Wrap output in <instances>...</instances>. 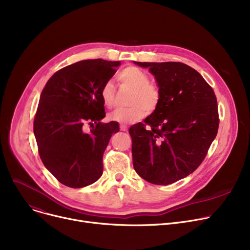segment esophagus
I'll use <instances>...</instances> for the list:
<instances>
[{
    "label": "esophagus",
    "mask_w": 250,
    "mask_h": 250,
    "mask_svg": "<svg viewBox=\"0 0 250 250\" xmlns=\"http://www.w3.org/2000/svg\"><path fill=\"white\" fill-rule=\"evenodd\" d=\"M121 130H123V132H126V130H127V125H121Z\"/></svg>",
    "instance_id": "1"
}]
</instances>
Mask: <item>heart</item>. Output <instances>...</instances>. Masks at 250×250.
Listing matches in <instances>:
<instances>
[{
    "mask_svg": "<svg viewBox=\"0 0 250 250\" xmlns=\"http://www.w3.org/2000/svg\"><path fill=\"white\" fill-rule=\"evenodd\" d=\"M117 79L122 84L134 89V93L129 100V105L133 106L113 110L108 114L109 121L121 125L132 124L140 120L145 113V109L148 112H152L158 106L160 91L156 86L150 84L149 76L143 70L129 65L121 71ZM114 96V84L111 81H106L100 89V97L105 106H112Z\"/></svg>",
    "mask_w": 250,
    "mask_h": 250,
    "instance_id": "b5f03b06",
    "label": "heart"
}]
</instances>
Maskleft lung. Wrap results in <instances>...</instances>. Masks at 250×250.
Segmentation results:
<instances>
[{
	"instance_id": "left-lung-1",
	"label": "left lung",
	"mask_w": 250,
	"mask_h": 250,
	"mask_svg": "<svg viewBox=\"0 0 250 250\" xmlns=\"http://www.w3.org/2000/svg\"><path fill=\"white\" fill-rule=\"evenodd\" d=\"M134 62L149 69L160 91L158 106L145 124L128 130L134 168L153 185H171L205 159L218 133L217 98L202 75L186 63Z\"/></svg>"
}]
</instances>
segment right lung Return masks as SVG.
<instances>
[{
	"label": "right lung",
	"mask_w": 250,
	"mask_h": 250,
	"mask_svg": "<svg viewBox=\"0 0 250 250\" xmlns=\"http://www.w3.org/2000/svg\"><path fill=\"white\" fill-rule=\"evenodd\" d=\"M120 65L101 59L75 62L52 75L42 92L33 124L38 153L65 187L84 188L102 175L103 153L120 126L101 123L100 89ZM85 123L96 126L86 133Z\"/></svg>",
	"instance_id": "1"
}]
</instances>
